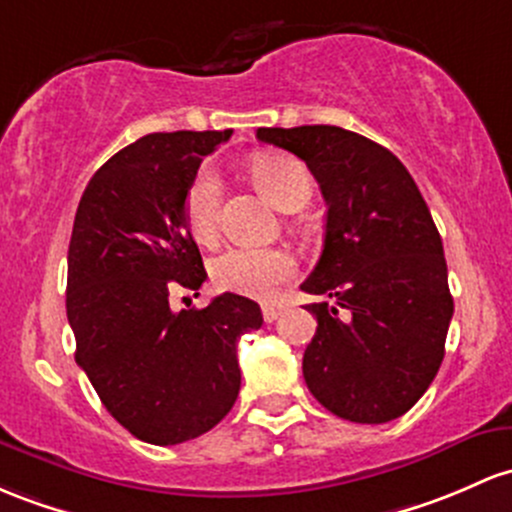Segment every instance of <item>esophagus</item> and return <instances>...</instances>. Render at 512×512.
<instances>
[{
	"mask_svg": "<svg viewBox=\"0 0 512 512\" xmlns=\"http://www.w3.org/2000/svg\"><path fill=\"white\" fill-rule=\"evenodd\" d=\"M284 308V303H265V306H262V318H265L267 323H274V320L282 316Z\"/></svg>",
	"mask_w": 512,
	"mask_h": 512,
	"instance_id": "esophagus-1",
	"label": "esophagus"
}]
</instances>
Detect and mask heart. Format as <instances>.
<instances>
[{"label":"heart","instance_id":"heart-1","mask_svg":"<svg viewBox=\"0 0 512 512\" xmlns=\"http://www.w3.org/2000/svg\"><path fill=\"white\" fill-rule=\"evenodd\" d=\"M257 189L277 209H294L311 196V177L303 162L284 153H260L250 165ZM221 179L213 167H201L184 194V221L196 243L211 245L218 235ZM296 262L282 247H230L211 262V279L221 291L267 299L294 277Z\"/></svg>","mask_w":512,"mask_h":512}]
</instances>
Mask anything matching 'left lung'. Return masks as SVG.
<instances>
[{
  "instance_id": "8db88e82",
  "label": "left lung",
  "mask_w": 512,
  "mask_h": 512,
  "mask_svg": "<svg viewBox=\"0 0 512 512\" xmlns=\"http://www.w3.org/2000/svg\"><path fill=\"white\" fill-rule=\"evenodd\" d=\"M306 162L328 218L320 260L301 284L330 301L303 352L308 391L342 420L389 423L428 391L445 357L454 301L442 238L403 162L338 126L257 128Z\"/></svg>"
}]
</instances>
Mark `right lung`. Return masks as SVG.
<instances>
[{
    "mask_svg": "<svg viewBox=\"0 0 512 512\" xmlns=\"http://www.w3.org/2000/svg\"><path fill=\"white\" fill-rule=\"evenodd\" d=\"M228 131L150 133L89 179L67 250L75 362L138 440L179 445L226 418L240 391L238 340L262 328L255 301L216 296L174 313L177 286L206 282L184 194Z\"/></svg>",
    "mask_w": 512,
    "mask_h": 512,
    "instance_id": "obj_1",
    "label": "right lung"
}]
</instances>
